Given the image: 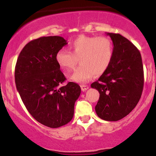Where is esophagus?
<instances>
[{"mask_svg": "<svg viewBox=\"0 0 156 156\" xmlns=\"http://www.w3.org/2000/svg\"><path fill=\"white\" fill-rule=\"evenodd\" d=\"M80 88H81V90L84 92V91L87 90L89 89V86L88 85H80Z\"/></svg>", "mask_w": 156, "mask_h": 156, "instance_id": "esophagus-1", "label": "esophagus"}]
</instances>
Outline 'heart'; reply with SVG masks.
Here are the masks:
<instances>
[{"label": "heart", "mask_w": 156, "mask_h": 156, "mask_svg": "<svg viewBox=\"0 0 156 156\" xmlns=\"http://www.w3.org/2000/svg\"><path fill=\"white\" fill-rule=\"evenodd\" d=\"M70 51L58 50L55 61L65 73L75 68L79 58L80 65L71 77L79 83L91 80L94 75L99 76L110 66L114 55V45L110 39L105 37L79 36L69 44Z\"/></svg>", "instance_id": "1"}]
</instances>
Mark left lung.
<instances>
[{"instance_id": "obj_1", "label": "left lung", "mask_w": 156, "mask_h": 156, "mask_svg": "<svg viewBox=\"0 0 156 156\" xmlns=\"http://www.w3.org/2000/svg\"><path fill=\"white\" fill-rule=\"evenodd\" d=\"M106 34L114 44L112 63L91 87L100 93L95 106L98 117L117 121L130 114L140 100L144 70L140 52L133 43L119 34Z\"/></svg>"}]
</instances>
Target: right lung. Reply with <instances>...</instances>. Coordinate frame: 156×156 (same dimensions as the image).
Segmentation results:
<instances>
[{"label": "right lung", "instance_id": "obj_1", "mask_svg": "<svg viewBox=\"0 0 156 156\" xmlns=\"http://www.w3.org/2000/svg\"><path fill=\"white\" fill-rule=\"evenodd\" d=\"M67 44L58 36L43 37L26 44L15 66V83L27 110L37 122L52 128L73 119L80 87L74 82L62 87L66 78L55 54Z\"/></svg>", "mask_w": 156, "mask_h": 156}]
</instances>
